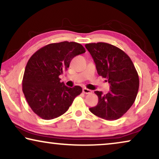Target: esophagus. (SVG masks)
I'll return each instance as SVG.
<instances>
[{"label":"esophagus","mask_w":159,"mask_h":159,"mask_svg":"<svg viewBox=\"0 0 159 159\" xmlns=\"http://www.w3.org/2000/svg\"><path fill=\"white\" fill-rule=\"evenodd\" d=\"M82 92H83V93H84V94H90V93H92V91L87 88L82 89Z\"/></svg>","instance_id":"esophagus-1"}]
</instances>
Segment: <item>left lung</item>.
<instances>
[{
    "mask_svg": "<svg viewBox=\"0 0 159 159\" xmlns=\"http://www.w3.org/2000/svg\"><path fill=\"white\" fill-rule=\"evenodd\" d=\"M85 48L94 60L98 74L111 84L107 94L95 91L98 103L90 111L106 120L118 119L135 101L140 83L138 71L129 56L114 45L94 43L86 44Z\"/></svg>",
    "mask_w": 159,
    "mask_h": 159,
    "instance_id": "obj_1",
    "label": "left lung"
}]
</instances>
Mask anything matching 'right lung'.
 I'll use <instances>...</instances> for the list:
<instances>
[{"label":"right lung","instance_id":"right-lung-1","mask_svg":"<svg viewBox=\"0 0 159 159\" xmlns=\"http://www.w3.org/2000/svg\"><path fill=\"white\" fill-rule=\"evenodd\" d=\"M84 52L80 43L64 41L45 45L30 57L24 73L22 91L30 108L40 118L50 120L61 116L82 93L81 87L71 88L61 82L59 76L74 57Z\"/></svg>","mask_w":159,"mask_h":159}]
</instances>
